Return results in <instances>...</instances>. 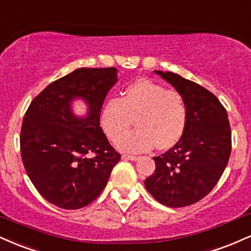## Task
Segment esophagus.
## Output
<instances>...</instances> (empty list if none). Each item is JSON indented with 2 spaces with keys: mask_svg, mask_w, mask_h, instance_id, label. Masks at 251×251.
Here are the masks:
<instances>
[{
  "mask_svg": "<svg viewBox=\"0 0 251 251\" xmlns=\"http://www.w3.org/2000/svg\"><path fill=\"white\" fill-rule=\"evenodd\" d=\"M122 158L123 159H125V160H138V157L137 155H129V154H123L122 155Z\"/></svg>",
  "mask_w": 251,
  "mask_h": 251,
  "instance_id": "obj_1",
  "label": "esophagus"
}]
</instances>
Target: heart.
I'll list each match as a JSON object with an SVG mask.
<instances>
[{
    "label": "heart",
    "instance_id": "heart-1",
    "mask_svg": "<svg viewBox=\"0 0 251 251\" xmlns=\"http://www.w3.org/2000/svg\"><path fill=\"white\" fill-rule=\"evenodd\" d=\"M133 119L137 129L123 136ZM188 122V103L179 92L148 79L129 83L122 99H108L100 113L102 131L112 142L120 136L116 145L125 152H144L154 145L171 149L185 133Z\"/></svg>",
    "mask_w": 251,
    "mask_h": 251
}]
</instances>
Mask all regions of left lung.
<instances>
[{
    "label": "left lung",
    "mask_w": 251,
    "mask_h": 251,
    "mask_svg": "<svg viewBox=\"0 0 251 251\" xmlns=\"http://www.w3.org/2000/svg\"><path fill=\"white\" fill-rule=\"evenodd\" d=\"M184 97L189 122L181 139L154 157V174L144 181L159 203L181 208L197 203L214 189L231 152L226 109L211 92L171 72L154 71Z\"/></svg>",
    "instance_id": "1"
}]
</instances>
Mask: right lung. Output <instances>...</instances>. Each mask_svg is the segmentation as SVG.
I'll return each instance as SVG.
<instances>
[{"instance_id": "right-lung-1", "label": "right lung", "mask_w": 251, "mask_h": 251, "mask_svg": "<svg viewBox=\"0 0 251 251\" xmlns=\"http://www.w3.org/2000/svg\"><path fill=\"white\" fill-rule=\"evenodd\" d=\"M117 81L116 67L77 68L48 85L25 112L22 162L39 194L59 208L91 204L120 160L99 123L103 100ZM76 99L88 105L85 116L74 113Z\"/></svg>"}]
</instances>
